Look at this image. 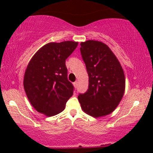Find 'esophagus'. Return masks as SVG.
I'll use <instances>...</instances> for the list:
<instances>
[{
  "mask_svg": "<svg viewBox=\"0 0 153 153\" xmlns=\"http://www.w3.org/2000/svg\"><path fill=\"white\" fill-rule=\"evenodd\" d=\"M73 85H74V86H75V88H77V87H78V81L74 82V83H73Z\"/></svg>",
  "mask_w": 153,
  "mask_h": 153,
  "instance_id": "obj_1",
  "label": "esophagus"
}]
</instances>
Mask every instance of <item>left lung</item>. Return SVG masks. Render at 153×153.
I'll return each instance as SVG.
<instances>
[{
  "label": "left lung",
  "instance_id": "1",
  "mask_svg": "<svg viewBox=\"0 0 153 153\" xmlns=\"http://www.w3.org/2000/svg\"><path fill=\"white\" fill-rule=\"evenodd\" d=\"M82 58L88 74V89L78 96L85 113L94 117L109 114L117 108L125 90V76L120 62L101 42L80 44Z\"/></svg>",
  "mask_w": 153,
  "mask_h": 153
}]
</instances>
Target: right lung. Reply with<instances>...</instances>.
<instances>
[{
  "mask_svg": "<svg viewBox=\"0 0 153 153\" xmlns=\"http://www.w3.org/2000/svg\"><path fill=\"white\" fill-rule=\"evenodd\" d=\"M78 42H51L40 48L31 59L24 78L29 102L39 113L52 117L62 112L74 87L68 80L66 59Z\"/></svg>",
  "mask_w": 153,
  "mask_h": 153,
  "instance_id": "1",
  "label": "right lung"
}]
</instances>
